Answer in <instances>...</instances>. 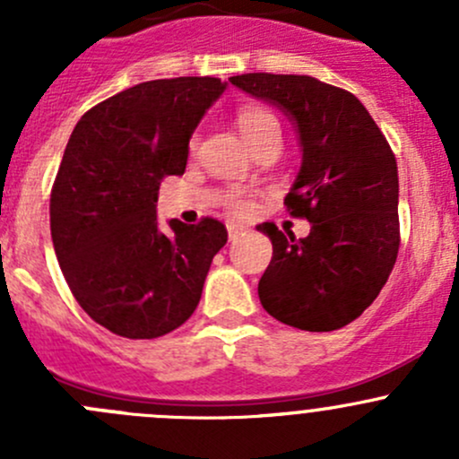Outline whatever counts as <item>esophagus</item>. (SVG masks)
Returning <instances> with one entry per match:
<instances>
[{"mask_svg":"<svg viewBox=\"0 0 459 459\" xmlns=\"http://www.w3.org/2000/svg\"><path fill=\"white\" fill-rule=\"evenodd\" d=\"M244 233V229L242 226H238V224H229V238L230 239H238L239 235Z\"/></svg>","mask_w":459,"mask_h":459,"instance_id":"esophagus-1","label":"esophagus"}]
</instances>
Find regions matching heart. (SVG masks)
<instances>
[{"instance_id":"heart-1","label":"heart","mask_w":459,"mask_h":459,"mask_svg":"<svg viewBox=\"0 0 459 459\" xmlns=\"http://www.w3.org/2000/svg\"><path fill=\"white\" fill-rule=\"evenodd\" d=\"M235 122H238L239 133H242L244 140L248 142L251 148H255L271 133H280V124H277L275 115L266 106L259 104L239 106L238 113H235ZM224 204L238 217L248 215L253 211V197L247 191H242V188H230L224 195Z\"/></svg>"}]
</instances>
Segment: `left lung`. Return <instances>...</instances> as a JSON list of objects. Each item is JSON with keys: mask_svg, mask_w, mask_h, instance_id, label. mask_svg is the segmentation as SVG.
<instances>
[{"mask_svg": "<svg viewBox=\"0 0 459 459\" xmlns=\"http://www.w3.org/2000/svg\"><path fill=\"white\" fill-rule=\"evenodd\" d=\"M229 82L280 106L298 124L302 142V169L284 206L311 221V233L295 239L273 221L257 226L273 242L271 264L257 284L259 302L289 326L337 331L371 307L395 266V155L362 101L344 88L273 73Z\"/></svg>", "mask_w": 459, "mask_h": 459, "instance_id": "obj_1", "label": "left lung"}]
</instances>
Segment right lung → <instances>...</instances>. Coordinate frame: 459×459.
<instances>
[{
	"instance_id": "add662e5",
	"label": "right lung",
	"mask_w": 459,
	"mask_h": 459,
	"mask_svg": "<svg viewBox=\"0 0 459 459\" xmlns=\"http://www.w3.org/2000/svg\"><path fill=\"white\" fill-rule=\"evenodd\" d=\"M217 77L143 82L82 115L50 191V235L80 307L110 333L152 340L182 326L229 239L212 217L157 226V191L224 92Z\"/></svg>"
}]
</instances>
